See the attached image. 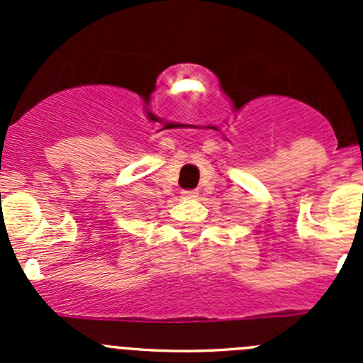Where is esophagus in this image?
I'll return each mask as SVG.
<instances>
[{"label": "esophagus", "instance_id": "1", "mask_svg": "<svg viewBox=\"0 0 363 363\" xmlns=\"http://www.w3.org/2000/svg\"><path fill=\"white\" fill-rule=\"evenodd\" d=\"M182 195L186 196V199H196V195H199V191H195V189H189V191H184Z\"/></svg>", "mask_w": 363, "mask_h": 363}]
</instances>
